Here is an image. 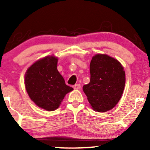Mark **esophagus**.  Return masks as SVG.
I'll list each match as a JSON object with an SVG mask.
<instances>
[{
  "label": "esophagus",
  "mask_w": 150,
  "mask_h": 150,
  "mask_svg": "<svg viewBox=\"0 0 150 150\" xmlns=\"http://www.w3.org/2000/svg\"><path fill=\"white\" fill-rule=\"evenodd\" d=\"M73 87L75 89H80V87H81V86H80V84H76V85H73Z\"/></svg>",
  "instance_id": "esophagus-1"
}]
</instances>
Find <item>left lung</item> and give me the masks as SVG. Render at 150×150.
I'll use <instances>...</instances> for the list:
<instances>
[{"mask_svg":"<svg viewBox=\"0 0 150 150\" xmlns=\"http://www.w3.org/2000/svg\"><path fill=\"white\" fill-rule=\"evenodd\" d=\"M90 82L83 91L94 111L112 109L121 98L125 83L123 67L118 60L106 54L93 56L89 66Z\"/></svg>","mask_w":150,"mask_h":150,"instance_id":"obj_1","label":"left lung"}]
</instances>
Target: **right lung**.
Segmentation results:
<instances>
[{
  "instance_id": "1",
  "label": "right lung",
  "mask_w": 150,
  "mask_h": 150,
  "mask_svg": "<svg viewBox=\"0 0 150 150\" xmlns=\"http://www.w3.org/2000/svg\"><path fill=\"white\" fill-rule=\"evenodd\" d=\"M57 63L55 56H46L31 65L25 76L29 97L39 107L49 111L57 109L65 94L73 89L58 71Z\"/></svg>"
}]
</instances>
